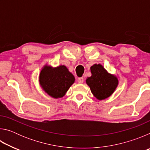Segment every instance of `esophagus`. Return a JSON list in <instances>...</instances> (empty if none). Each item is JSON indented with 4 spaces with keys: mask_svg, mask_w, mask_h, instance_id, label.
Returning <instances> with one entry per match:
<instances>
[{
    "mask_svg": "<svg viewBox=\"0 0 150 150\" xmlns=\"http://www.w3.org/2000/svg\"><path fill=\"white\" fill-rule=\"evenodd\" d=\"M83 81H84V79H83V77H79V78H78L77 82H78L79 83H83Z\"/></svg>",
    "mask_w": 150,
    "mask_h": 150,
    "instance_id": "1",
    "label": "esophagus"
}]
</instances>
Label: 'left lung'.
Instances as JSON below:
<instances>
[{
	"label": "left lung",
	"mask_w": 150,
	"mask_h": 150,
	"mask_svg": "<svg viewBox=\"0 0 150 150\" xmlns=\"http://www.w3.org/2000/svg\"><path fill=\"white\" fill-rule=\"evenodd\" d=\"M92 75L86 80L93 95L99 100L110 96L117 87L118 81L115 76L108 73L100 64H95L91 67Z\"/></svg>",
	"instance_id": "left-lung-1"
}]
</instances>
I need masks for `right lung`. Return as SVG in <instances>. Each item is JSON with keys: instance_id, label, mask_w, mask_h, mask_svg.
<instances>
[{"instance_id": "1", "label": "right lung", "mask_w": 150, "mask_h": 150, "mask_svg": "<svg viewBox=\"0 0 150 150\" xmlns=\"http://www.w3.org/2000/svg\"><path fill=\"white\" fill-rule=\"evenodd\" d=\"M74 81V76L64 65L56 68L45 66L40 72V83L43 89L55 98L63 97Z\"/></svg>"}]
</instances>
